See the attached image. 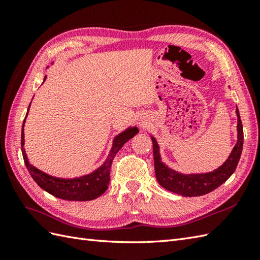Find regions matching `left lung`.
<instances>
[{
  "instance_id": "1",
  "label": "left lung",
  "mask_w": 260,
  "mask_h": 260,
  "mask_svg": "<svg viewBox=\"0 0 260 260\" xmlns=\"http://www.w3.org/2000/svg\"><path fill=\"white\" fill-rule=\"evenodd\" d=\"M236 115L238 119L237 120V133L238 134H237L236 145L221 167L213 170L212 172L184 174L169 168L162 161L157 141L155 137L151 135L153 141L154 169H155L156 180L159 185L182 197H200L223 184L235 172L241 156L242 145H244V131H242L238 108H236Z\"/></svg>"
}]
</instances>
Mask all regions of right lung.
<instances>
[{
    "label": "right lung",
    "instance_id": "1",
    "mask_svg": "<svg viewBox=\"0 0 260 260\" xmlns=\"http://www.w3.org/2000/svg\"><path fill=\"white\" fill-rule=\"evenodd\" d=\"M46 79L47 76H45V78H43V82L46 81ZM29 108H27L25 118L27 116V113H29ZM25 118L23 120L21 132V151L27 171H29L32 179L36 181V183L40 186L41 189L47 191L48 193H50V194L54 197L68 201H90L93 200V199H97L98 197H101L103 193H105V191L108 189L110 167H112L115 155L117 154L120 148L123 147V145L127 141H129L132 137H134L139 133V128H137V127L129 126L128 128H126L125 131L121 132V133L115 136L108 156L101 167L97 168L95 171H92L89 174L81 175L78 176V178L66 179L58 178V176H53L46 172H42L41 170L37 169L35 165H32L29 162V158H27L24 148Z\"/></svg>",
    "mask_w": 260,
    "mask_h": 260
}]
</instances>
